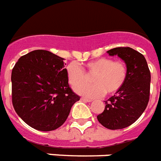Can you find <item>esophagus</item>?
Wrapping results in <instances>:
<instances>
[{"instance_id": "obj_1", "label": "esophagus", "mask_w": 161, "mask_h": 161, "mask_svg": "<svg viewBox=\"0 0 161 161\" xmlns=\"http://www.w3.org/2000/svg\"><path fill=\"white\" fill-rule=\"evenodd\" d=\"M80 100H81L82 101H85V102H91V101H92V100H91V99L85 98V97H81Z\"/></svg>"}]
</instances>
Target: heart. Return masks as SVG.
Segmentation results:
<instances>
[{"label":"heart","mask_w":161,"mask_h":161,"mask_svg":"<svg viewBox=\"0 0 161 161\" xmlns=\"http://www.w3.org/2000/svg\"><path fill=\"white\" fill-rule=\"evenodd\" d=\"M86 74H93L92 85H81L85 79ZM68 83L75 87V91L88 98L101 97L104 93L112 95L120 90L127 78L126 65L121 60L101 57L86 63L83 70L76 63L70 62L65 68ZM80 84V86L79 85Z\"/></svg>","instance_id":"obj_1"}]
</instances>
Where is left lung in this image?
I'll return each instance as SVG.
<instances>
[{
  "mask_svg": "<svg viewBox=\"0 0 161 161\" xmlns=\"http://www.w3.org/2000/svg\"><path fill=\"white\" fill-rule=\"evenodd\" d=\"M107 53L124 60L128 73L122 88L105 101V110L97 119L107 129H123L136 122L146 110L150 98V72L145 56L130 47H116Z\"/></svg>",
  "mask_w": 161,
  "mask_h": 161,
  "instance_id": "8db88e82",
  "label": "left lung"
}]
</instances>
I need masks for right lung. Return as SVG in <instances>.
Wrapping results in <instances>:
<instances>
[{
	"mask_svg": "<svg viewBox=\"0 0 161 161\" xmlns=\"http://www.w3.org/2000/svg\"><path fill=\"white\" fill-rule=\"evenodd\" d=\"M64 60L48 51L36 50L21 56L12 70L14 109L34 129L59 128L80 101L68 84Z\"/></svg>",
	"mask_w": 161,
	"mask_h": 161,
	"instance_id": "1",
	"label": "right lung"
}]
</instances>
